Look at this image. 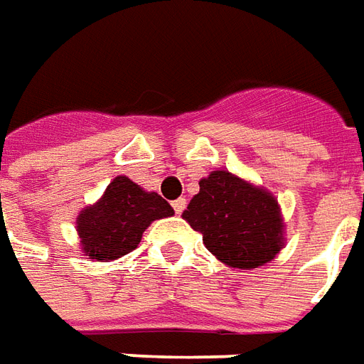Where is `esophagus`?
Returning <instances> with one entry per match:
<instances>
[{"mask_svg":"<svg viewBox=\"0 0 364 364\" xmlns=\"http://www.w3.org/2000/svg\"><path fill=\"white\" fill-rule=\"evenodd\" d=\"M171 206H173V210L177 214H181L183 210H185V206H187V200H185V198H175L173 203H171Z\"/></svg>","mask_w":364,"mask_h":364,"instance_id":"obj_1","label":"esophagus"}]
</instances>
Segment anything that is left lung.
<instances>
[{
  "label": "left lung",
  "instance_id": "1",
  "mask_svg": "<svg viewBox=\"0 0 364 364\" xmlns=\"http://www.w3.org/2000/svg\"><path fill=\"white\" fill-rule=\"evenodd\" d=\"M183 218L203 234L206 250L224 265L257 269L284 245V224L277 198L263 187L218 169L198 181Z\"/></svg>",
  "mask_w": 364,
  "mask_h": 364
}]
</instances>
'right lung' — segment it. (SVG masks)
I'll use <instances>...</instances> for the list:
<instances>
[{"label":"right lung","instance_id":"1","mask_svg":"<svg viewBox=\"0 0 364 364\" xmlns=\"http://www.w3.org/2000/svg\"><path fill=\"white\" fill-rule=\"evenodd\" d=\"M171 214V205L158 193H148L127 175H119L95 205L80 213L75 228L91 261H112L136 250L151 222Z\"/></svg>","mask_w":364,"mask_h":364}]
</instances>
